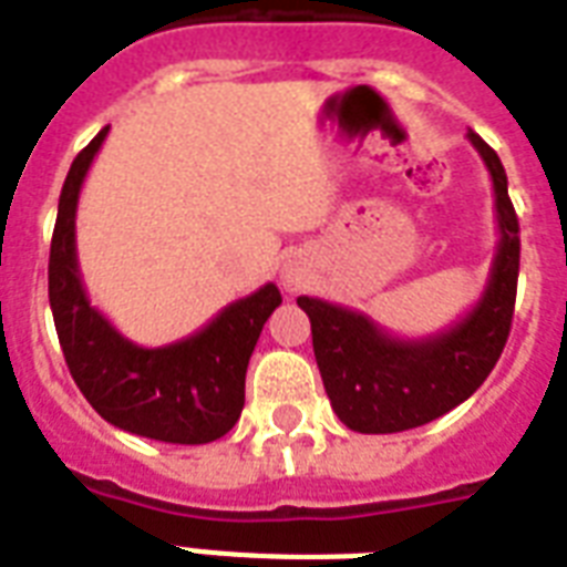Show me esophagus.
Returning a JSON list of instances; mask_svg holds the SVG:
<instances>
[{
	"instance_id": "obj_1",
	"label": "esophagus",
	"mask_w": 567,
	"mask_h": 567,
	"mask_svg": "<svg viewBox=\"0 0 567 567\" xmlns=\"http://www.w3.org/2000/svg\"><path fill=\"white\" fill-rule=\"evenodd\" d=\"M282 282L288 291H300V288H306V276H302V270H297V267H285Z\"/></svg>"
}]
</instances>
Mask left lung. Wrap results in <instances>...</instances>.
Listing matches in <instances>:
<instances>
[{
  "label": "left lung",
  "instance_id": "obj_1",
  "mask_svg": "<svg viewBox=\"0 0 567 567\" xmlns=\"http://www.w3.org/2000/svg\"><path fill=\"white\" fill-rule=\"evenodd\" d=\"M492 173L497 252L483 297L465 318L430 338H394L368 315L318 297H297L311 320V344L329 403L353 432H403L435 421L465 403L494 371L512 329L518 291V214L501 158L476 132H467Z\"/></svg>",
  "mask_w": 567,
  "mask_h": 567
}]
</instances>
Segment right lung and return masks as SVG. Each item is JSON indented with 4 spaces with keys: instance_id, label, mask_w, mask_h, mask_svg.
I'll use <instances>...</instances> for the list:
<instances>
[{
    "instance_id": "add662e5",
    "label": "right lung",
    "mask_w": 567,
    "mask_h": 567,
    "mask_svg": "<svg viewBox=\"0 0 567 567\" xmlns=\"http://www.w3.org/2000/svg\"><path fill=\"white\" fill-rule=\"evenodd\" d=\"M109 126L75 155L66 173L49 249V306L66 368L87 403L120 430L167 444H208L238 423L244 379L265 320L282 302L274 282L176 344L137 347L93 309L75 258V208L82 182Z\"/></svg>"
}]
</instances>
